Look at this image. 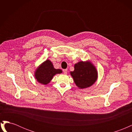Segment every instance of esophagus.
Wrapping results in <instances>:
<instances>
[{
    "label": "esophagus",
    "instance_id": "1",
    "mask_svg": "<svg viewBox=\"0 0 132 132\" xmlns=\"http://www.w3.org/2000/svg\"><path fill=\"white\" fill-rule=\"evenodd\" d=\"M63 73L64 74H67V72H68V70L66 69H63Z\"/></svg>",
    "mask_w": 132,
    "mask_h": 132
}]
</instances>
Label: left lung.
Returning <instances> with one entry per match:
<instances>
[{"label": "left lung", "instance_id": "left-lung-1", "mask_svg": "<svg viewBox=\"0 0 132 132\" xmlns=\"http://www.w3.org/2000/svg\"><path fill=\"white\" fill-rule=\"evenodd\" d=\"M74 81L79 89L90 87L98 78L97 70L90 61H80L74 65V70L70 71Z\"/></svg>", "mask_w": 132, "mask_h": 132}]
</instances>
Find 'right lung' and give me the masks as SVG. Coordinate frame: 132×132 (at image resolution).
Listing matches in <instances>:
<instances>
[{
    "mask_svg": "<svg viewBox=\"0 0 132 132\" xmlns=\"http://www.w3.org/2000/svg\"><path fill=\"white\" fill-rule=\"evenodd\" d=\"M62 73L61 69H55L52 62L50 59H47L35 70L34 76L39 83L47 85L51 82L55 75Z\"/></svg>",
    "mask_w": 132,
    "mask_h": 132,
    "instance_id": "obj_1",
    "label": "right lung"
}]
</instances>
